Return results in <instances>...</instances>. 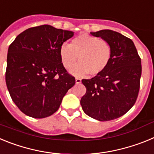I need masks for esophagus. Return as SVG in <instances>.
Returning <instances> with one entry per match:
<instances>
[{
  "mask_svg": "<svg viewBox=\"0 0 154 154\" xmlns=\"http://www.w3.org/2000/svg\"><path fill=\"white\" fill-rule=\"evenodd\" d=\"M81 82H82V80L80 79H79V78H76V79H75V83H76V84L81 83Z\"/></svg>",
  "mask_w": 154,
  "mask_h": 154,
  "instance_id": "34e87169",
  "label": "esophagus"
}]
</instances>
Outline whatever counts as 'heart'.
<instances>
[{"mask_svg":"<svg viewBox=\"0 0 154 154\" xmlns=\"http://www.w3.org/2000/svg\"><path fill=\"white\" fill-rule=\"evenodd\" d=\"M62 65L71 69L76 76H84L89 73L96 76L103 73L112 61V48L108 42L88 34H81L72 40L70 45H62L59 51Z\"/></svg>","mask_w":154,"mask_h":154,"instance_id":"1","label":"heart"}]
</instances>
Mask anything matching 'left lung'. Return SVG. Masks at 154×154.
<instances>
[{"mask_svg": "<svg viewBox=\"0 0 154 154\" xmlns=\"http://www.w3.org/2000/svg\"><path fill=\"white\" fill-rule=\"evenodd\" d=\"M112 48V61L107 69L90 79H82L86 92L81 99L82 108L99 121L117 119L135 104L142 72L141 58L130 38L111 30L91 32Z\"/></svg>", "mask_w": 154, "mask_h": 154, "instance_id": "obj_1", "label": "left lung"}]
</instances>
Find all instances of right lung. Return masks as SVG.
Segmentation results:
<instances>
[{
    "label": "right lung",
    "mask_w": 154,
    "mask_h": 154,
    "mask_svg": "<svg viewBox=\"0 0 154 154\" xmlns=\"http://www.w3.org/2000/svg\"><path fill=\"white\" fill-rule=\"evenodd\" d=\"M74 32L44 24L28 28L9 46L5 80L10 96L23 113L45 118L55 113L75 84L60 59V47Z\"/></svg>",
    "instance_id": "obj_1"
}]
</instances>
